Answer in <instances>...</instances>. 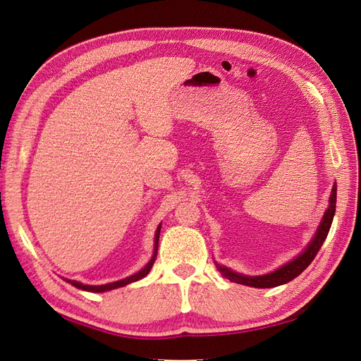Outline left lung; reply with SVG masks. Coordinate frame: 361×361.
I'll use <instances>...</instances> for the list:
<instances>
[{
    "label": "left lung",
    "instance_id": "8db88e82",
    "mask_svg": "<svg viewBox=\"0 0 361 361\" xmlns=\"http://www.w3.org/2000/svg\"><path fill=\"white\" fill-rule=\"evenodd\" d=\"M337 188L334 184V188L331 190V196H330V205L327 208V212H325L322 220H321V225L317 231L315 237L310 241L309 246L306 247V250L298 255L295 259H293L290 262L285 264L281 269H277L273 273L269 274H264V276H244L240 273H234L231 271L226 267H222L217 264V269L219 271L222 273L226 279H229L231 282H235V283H241V285H246V286H253V288H274L279 285H283L293 281L297 276H300L303 273L307 267L310 265V262L315 259L317 253L319 252L321 246L324 244L325 238L329 235V231L331 228V222H333V217L336 213V193Z\"/></svg>",
    "mask_w": 361,
    "mask_h": 361
}]
</instances>
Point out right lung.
<instances>
[{
  "label": "right lung",
  "instance_id": "obj_1",
  "mask_svg": "<svg viewBox=\"0 0 361 361\" xmlns=\"http://www.w3.org/2000/svg\"><path fill=\"white\" fill-rule=\"evenodd\" d=\"M160 228H161V225L157 228V231H156V237H154V253H153V258L149 259V262L144 267V269L139 271V273H136V274H133V276H130V277H126V279H123V281H118V282H112V283H106V285H100V286H91V285H84V283H79V282H76V281H67L68 283H72L73 286H76V288H79V289H84V290H91V293H104V290H111V289H115V288H120V286H126V285H129V283H132V282H136V281H139V279H142V277H145L148 273H149V270H151V267H153V264H154V261H156V257H157V247H159V235H160Z\"/></svg>",
  "mask_w": 361,
  "mask_h": 361
}]
</instances>
